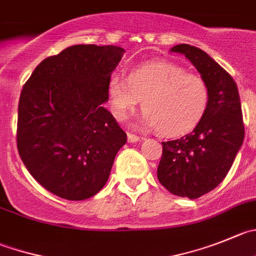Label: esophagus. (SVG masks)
<instances>
[{
	"label": "esophagus",
	"mask_w": 256,
	"mask_h": 256,
	"mask_svg": "<svg viewBox=\"0 0 256 256\" xmlns=\"http://www.w3.org/2000/svg\"><path fill=\"white\" fill-rule=\"evenodd\" d=\"M140 140H142V137L133 134V133H128V142L130 143H136V142H138Z\"/></svg>",
	"instance_id": "1"
}]
</instances>
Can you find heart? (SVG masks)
I'll list each match as a JSON object with an SVG mask.
<instances>
[{
	"instance_id": "1",
	"label": "heart",
	"mask_w": 256,
	"mask_h": 256,
	"mask_svg": "<svg viewBox=\"0 0 256 256\" xmlns=\"http://www.w3.org/2000/svg\"><path fill=\"white\" fill-rule=\"evenodd\" d=\"M108 96L113 116L124 120L143 100L140 122L164 136L188 132L208 109L210 89L202 78L171 62H152L133 70L130 79L110 78Z\"/></svg>"
}]
</instances>
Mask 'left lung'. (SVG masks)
<instances>
[{"label": "left lung", "mask_w": 256, "mask_h": 256, "mask_svg": "<svg viewBox=\"0 0 256 256\" xmlns=\"http://www.w3.org/2000/svg\"><path fill=\"white\" fill-rule=\"evenodd\" d=\"M184 54L208 82L210 100L188 134L162 142L158 181L171 194L198 198L218 187L232 166L244 140L242 103L231 75L205 51L187 44L171 48Z\"/></svg>", "instance_id": "left-lung-1"}]
</instances>
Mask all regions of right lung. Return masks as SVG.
<instances>
[{
  "mask_svg": "<svg viewBox=\"0 0 256 256\" xmlns=\"http://www.w3.org/2000/svg\"><path fill=\"white\" fill-rule=\"evenodd\" d=\"M126 51L74 45L40 62L21 90L17 150L48 191L80 201L106 184L126 134L110 112V75Z\"/></svg>",
  "mask_w": 256,
  "mask_h": 256,
  "instance_id": "obj_1",
  "label": "right lung"
}]
</instances>
